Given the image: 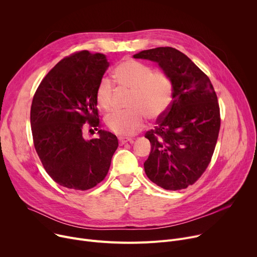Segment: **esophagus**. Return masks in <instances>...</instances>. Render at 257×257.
Masks as SVG:
<instances>
[{"mask_svg":"<svg viewBox=\"0 0 257 257\" xmlns=\"http://www.w3.org/2000/svg\"><path fill=\"white\" fill-rule=\"evenodd\" d=\"M119 142H120V145H124V144H126V143L132 142V138H130V137H123V136H121V137H119Z\"/></svg>","mask_w":257,"mask_h":257,"instance_id":"1","label":"esophagus"}]
</instances>
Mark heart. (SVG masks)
Returning <instances> with one entry per match:
<instances>
[{
    "mask_svg": "<svg viewBox=\"0 0 257 257\" xmlns=\"http://www.w3.org/2000/svg\"><path fill=\"white\" fill-rule=\"evenodd\" d=\"M113 81L122 90L131 91L128 110H114L105 116L107 128L118 135L130 136L141 130L146 118L159 120L171 105L174 82L164 69H156L149 64L126 58L115 66ZM114 88L111 81L102 78L96 89V102L103 110L112 105Z\"/></svg>",
    "mask_w": 257,
    "mask_h": 257,
    "instance_id": "1",
    "label": "heart"
}]
</instances>
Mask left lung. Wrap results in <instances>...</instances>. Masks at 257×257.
I'll return each mask as SVG.
<instances>
[{
	"mask_svg": "<svg viewBox=\"0 0 257 257\" xmlns=\"http://www.w3.org/2000/svg\"><path fill=\"white\" fill-rule=\"evenodd\" d=\"M133 57L158 62L174 82L170 107L145 135L152 145L146 174L164 190L186 189L205 172L217 143L220 110L213 85L175 48L158 47Z\"/></svg>",
	"mask_w": 257,
	"mask_h": 257,
	"instance_id": "obj_1",
	"label": "left lung"
}]
</instances>
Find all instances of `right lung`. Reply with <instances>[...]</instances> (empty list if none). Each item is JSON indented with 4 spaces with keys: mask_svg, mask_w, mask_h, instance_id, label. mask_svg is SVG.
I'll use <instances>...</instances> for the list:
<instances>
[{
    "mask_svg": "<svg viewBox=\"0 0 257 257\" xmlns=\"http://www.w3.org/2000/svg\"><path fill=\"white\" fill-rule=\"evenodd\" d=\"M109 63L105 55L78 51L61 59L40 83L31 107L34 146L49 176L63 188L87 191L109 169L118 138L100 129L96 89ZM88 122L100 133L85 141Z\"/></svg>",
    "mask_w": 257,
    "mask_h": 257,
    "instance_id": "obj_1",
    "label": "right lung"
}]
</instances>
